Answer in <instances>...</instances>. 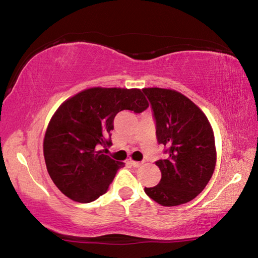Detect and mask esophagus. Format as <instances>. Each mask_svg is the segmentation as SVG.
<instances>
[{"label":"esophagus","instance_id":"34e87169","mask_svg":"<svg viewBox=\"0 0 258 258\" xmlns=\"http://www.w3.org/2000/svg\"><path fill=\"white\" fill-rule=\"evenodd\" d=\"M130 163H131V166L134 168H139L142 164L141 162H137V161H130Z\"/></svg>","mask_w":258,"mask_h":258}]
</instances>
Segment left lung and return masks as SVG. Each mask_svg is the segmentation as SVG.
Instances as JSON below:
<instances>
[{
	"label": "left lung",
	"mask_w": 258,
	"mask_h": 258,
	"mask_svg": "<svg viewBox=\"0 0 258 258\" xmlns=\"http://www.w3.org/2000/svg\"><path fill=\"white\" fill-rule=\"evenodd\" d=\"M156 121L159 144L167 146V160H159L160 183L145 187L146 195L162 206H177L197 197L212 177L217 151L209 119L180 92L144 88Z\"/></svg>",
	"instance_id": "left-lung-1"
}]
</instances>
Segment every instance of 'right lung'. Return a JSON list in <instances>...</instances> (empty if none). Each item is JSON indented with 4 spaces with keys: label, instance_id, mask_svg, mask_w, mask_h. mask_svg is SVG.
Returning a JSON list of instances; mask_svg holds the SVG:
<instances>
[{
    "label": "right lung",
    "instance_id": "add662e5",
    "mask_svg": "<svg viewBox=\"0 0 258 258\" xmlns=\"http://www.w3.org/2000/svg\"><path fill=\"white\" fill-rule=\"evenodd\" d=\"M148 105L136 88L94 87L66 99L49 120L43 144L46 168L57 189L79 203L104 195L122 166L104 154L113 119L122 110L140 113Z\"/></svg>",
    "mask_w": 258,
    "mask_h": 258
}]
</instances>
